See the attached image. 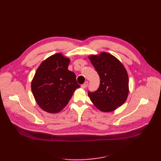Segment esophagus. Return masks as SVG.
I'll use <instances>...</instances> for the list:
<instances>
[{
  "instance_id": "esophagus-1",
  "label": "esophagus",
  "mask_w": 161,
  "mask_h": 161,
  "mask_svg": "<svg viewBox=\"0 0 161 161\" xmlns=\"http://www.w3.org/2000/svg\"><path fill=\"white\" fill-rule=\"evenodd\" d=\"M88 85H89V82L88 81H86V82H85L84 84L81 85V87H82V89H85Z\"/></svg>"
}]
</instances>
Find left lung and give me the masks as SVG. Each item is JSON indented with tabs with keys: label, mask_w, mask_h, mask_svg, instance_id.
Instances as JSON below:
<instances>
[{
	"label": "left lung",
	"mask_w": 161,
	"mask_h": 161,
	"mask_svg": "<svg viewBox=\"0 0 161 161\" xmlns=\"http://www.w3.org/2000/svg\"><path fill=\"white\" fill-rule=\"evenodd\" d=\"M89 59L100 77L98 89L88 92L89 98L100 111H114L127 99L129 92L127 71L115 57L108 53L91 55Z\"/></svg>",
	"instance_id": "1"
}]
</instances>
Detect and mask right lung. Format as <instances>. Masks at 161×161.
Instances as JSON below:
<instances>
[{"mask_svg": "<svg viewBox=\"0 0 161 161\" xmlns=\"http://www.w3.org/2000/svg\"><path fill=\"white\" fill-rule=\"evenodd\" d=\"M69 63V58L56 53L43 61L34 75L33 97L38 105L48 113H58L64 109L80 87L75 73L68 70Z\"/></svg>", "mask_w": 161, "mask_h": 161, "instance_id": "obj_1", "label": "right lung"}]
</instances>
